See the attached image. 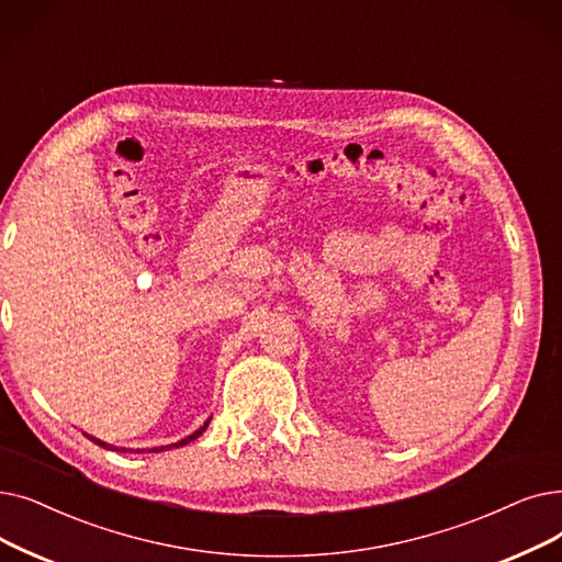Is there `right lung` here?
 <instances>
[{"instance_id": "obj_1", "label": "right lung", "mask_w": 562, "mask_h": 562, "mask_svg": "<svg viewBox=\"0 0 562 562\" xmlns=\"http://www.w3.org/2000/svg\"><path fill=\"white\" fill-rule=\"evenodd\" d=\"M206 427H209V423H204V427H200V429H198V431H194V434H190V436L181 438V441H179V443H175V448H179V446H186V443L194 441V438H198L200 434H204V429H206ZM91 441H95V446H103V448H112V446H105L103 441H99V438H93V436H91ZM165 448H172V446H160V448H154V452H156V450H165ZM121 450H124V448H121ZM124 452H126V450H124ZM137 452H139V450H137Z\"/></svg>"}]
</instances>
